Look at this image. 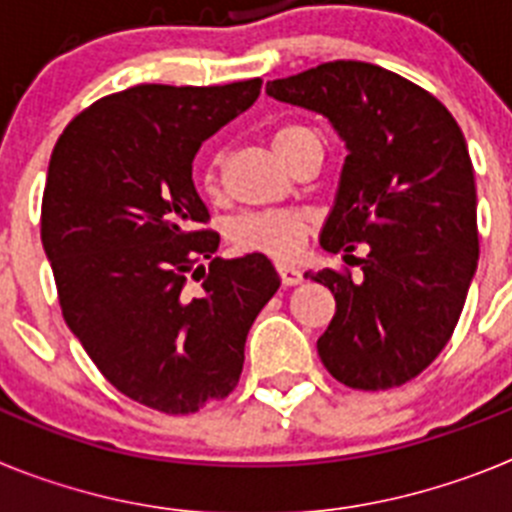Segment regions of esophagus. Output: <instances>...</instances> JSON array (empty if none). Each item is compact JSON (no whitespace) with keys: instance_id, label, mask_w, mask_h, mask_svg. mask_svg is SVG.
Here are the masks:
<instances>
[{"instance_id":"34e87169","label":"esophagus","mask_w":512,"mask_h":512,"mask_svg":"<svg viewBox=\"0 0 512 512\" xmlns=\"http://www.w3.org/2000/svg\"><path fill=\"white\" fill-rule=\"evenodd\" d=\"M279 277H282L284 287H295V284L302 282V271L297 266H289V264H277Z\"/></svg>"}]
</instances>
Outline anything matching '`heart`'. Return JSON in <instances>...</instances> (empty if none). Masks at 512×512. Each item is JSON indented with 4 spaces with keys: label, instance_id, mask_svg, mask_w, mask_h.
Instances as JSON below:
<instances>
[{
    "label": "heart",
    "instance_id": "1",
    "mask_svg": "<svg viewBox=\"0 0 512 512\" xmlns=\"http://www.w3.org/2000/svg\"><path fill=\"white\" fill-rule=\"evenodd\" d=\"M307 140H320L305 125L289 122L282 128L274 130L271 135V146L277 151V156H287L289 151H295L297 146L307 143ZM202 187L212 189L217 182V161L207 158L200 171ZM230 243L238 251L248 253H266L271 259H292L302 251L307 238V217L302 212L292 210H259L238 215L230 223Z\"/></svg>",
    "mask_w": 512,
    "mask_h": 512
}]
</instances>
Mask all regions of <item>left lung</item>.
<instances>
[{
  "mask_svg": "<svg viewBox=\"0 0 512 512\" xmlns=\"http://www.w3.org/2000/svg\"><path fill=\"white\" fill-rule=\"evenodd\" d=\"M266 94L328 117L346 143L320 246H369L359 282L333 269L305 274L336 297L320 359L354 390L400 387L449 343L477 271V187L464 133L433 94L364 61L320 63L269 81Z\"/></svg>",
  "mask_w": 512,
  "mask_h": 512,
  "instance_id": "obj_1",
  "label": "left lung"
}]
</instances>
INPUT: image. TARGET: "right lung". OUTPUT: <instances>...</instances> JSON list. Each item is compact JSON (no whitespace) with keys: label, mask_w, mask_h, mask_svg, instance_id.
Here are the masks:
<instances>
[{"label":"right lung","mask_w":512,"mask_h":512,"mask_svg":"<svg viewBox=\"0 0 512 512\" xmlns=\"http://www.w3.org/2000/svg\"><path fill=\"white\" fill-rule=\"evenodd\" d=\"M259 92L261 79L138 84L79 112L53 148L40 238L63 320L112 387L161 413L235 390L248 330L279 289L264 253L212 256L220 235L197 228L210 212L192 182L202 140Z\"/></svg>","instance_id":"1"}]
</instances>
